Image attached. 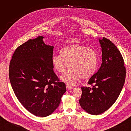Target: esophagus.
Here are the masks:
<instances>
[{
  "mask_svg": "<svg viewBox=\"0 0 131 131\" xmlns=\"http://www.w3.org/2000/svg\"><path fill=\"white\" fill-rule=\"evenodd\" d=\"M66 89L68 90H72V89H73V88L72 86H69L68 85H66Z\"/></svg>",
  "mask_w": 131,
  "mask_h": 131,
  "instance_id": "1",
  "label": "esophagus"
}]
</instances>
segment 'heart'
I'll return each instance as SVG.
<instances>
[{
	"label": "heart",
	"mask_w": 131,
	"mask_h": 131,
	"mask_svg": "<svg viewBox=\"0 0 131 131\" xmlns=\"http://www.w3.org/2000/svg\"><path fill=\"white\" fill-rule=\"evenodd\" d=\"M54 68L63 74L61 79L69 85H74L80 78L88 79L96 72L98 56L93 49L80 44L67 46L61 50L60 54H54L51 59Z\"/></svg>",
	"instance_id": "b5f03b06"
}]
</instances>
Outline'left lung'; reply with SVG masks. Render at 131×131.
Wrapping results in <instances>:
<instances>
[{
    "instance_id": "8db88e82",
    "label": "left lung",
    "mask_w": 131,
    "mask_h": 131,
    "mask_svg": "<svg viewBox=\"0 0 131 131\" xmlns=\"http://www.w3.org/2000/svg\"><path fill=\"white\" fill-rule=\"evenodd\" d=\"M102 63L97 72L89 80L90 87H82L79 100L81 108L88 113L99 115L112 106L119 96L126 78V68L120 51L109 40L99 39Z\"/></svg>"
}]
</instances>
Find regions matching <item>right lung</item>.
<instances>
[{
	"mask_svg": "<svg viewBox=\"0 0 131 131\" xmlns=\"http://www.w3.org/2000/svg\"><path fill=\"white\" fill-rule=\"evenodd\" d=\"M43 37L29 39L18 46L10 61L9 79L14 92L22 105L34 115H50L60 104L66 91L53 72L51 59L53 46Z\"/></svg>",
	"mask_w": 131,
	"mask_h": 131,
	"instance_id": "add662e5",
	"label": "right lung"
}]
</instances>
